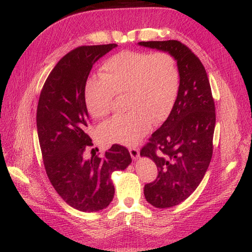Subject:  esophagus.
Returning a JSON list of instances; mask_svg holds the SVG:
<instances>
[{
	"instance_id": "34e87169",
	"label": "esophagus",
	"mask_w": 252,
	"mask_h": 252,
	"mask_svg": "<svg viewBox=\"0 0 252 252\" xmlns=\"http://www.w3.org/2000/svg\"><path fill=\"white\" fill-rule=\"evenodd\" d=\"M129 151H130V154H131V157L133 159H136L138 156H140V151H138V148L130 147Z\"/></svg>"
}]
</instances>
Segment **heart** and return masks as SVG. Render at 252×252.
<instances>
[{"instance_id":"1","label":"heart","mask_w":252,"mask_h":252,"mask_svg":"<svg viewBox=\"0 0 252 252\" xmlns=\"http://www.w3.org/2000/svg\"><path fill=\"white\" fill-rule=\"evenodd\" d=\"M100 79H90L84 98L94 118L109 114L116 95H125L126 114L107 120L99 135L108 143L132 146L145 136L152 122L159 125L172 110L180 88V70L167 52L122 51L100 67Z\"/></svg>"}]
</instances>
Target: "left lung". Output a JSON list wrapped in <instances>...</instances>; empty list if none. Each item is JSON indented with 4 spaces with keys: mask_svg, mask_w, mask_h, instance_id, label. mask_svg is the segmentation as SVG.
Here are the masks:
<instances>
[{
    "mask_svg": "<svg viewBox=\"0 0 252 252\" xmlns=\"http://www.w3.org/2000/svg\"><path fill=\"white\" fill-rule=\"evenodd\" d=\"M142 46L170 53L180 70L178 97L168 119L141 149L158 169L145 184L146 200L170 208L189 198L206 174L213 153L216 106L206 69L185 44L176 40L140 42Z\"/></svg>",
    "mask_w": 252,
    "mask_h": 252,
    "instance_id": "1",
    "label": "left lung"
}]
</instances>
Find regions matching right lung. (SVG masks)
I'll list each match as a JSON object with an SVG mask.
<instances>
[{"label":"right lung","mask_w":252,"mask_h":252,"mask_svg":"<svg viewBox=\"0 0 252 252\" xmlns=\"http://www.w3.org/2000/svg\"><path fill=\"white\" fill-rule=\"evenodd\" d=\"M117 44L82 45L63 56L41 90L36 109L37 136L51 184L69 206L83 212L103 210L115 194L112 172L132 161L125 146L115 144L103 156L84 158L93 146L84 89L95 62Z\"/></svg>","instance_id":"right-lung-1"}]
</instances>
